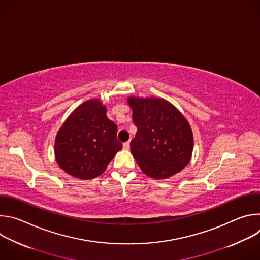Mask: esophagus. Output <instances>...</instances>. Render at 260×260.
I'll list each match as a JSON object with an SVG mask.
<instances>
[{
    "label": "esophagus",
    "instance_id": "1",
    "mask_svg": "<svg viewBox=\"0 0 260 260\" xmlns=\"http://www.w3.org/2000/svg\"><path fill=\"white\" fill-rule=\"evenodd\" d=\"M123 148H124V149H128V148H129V141L123 143Z\"/></svg>",
    "mask_w": 260,
    "mask_h": 260
}]
</instances>
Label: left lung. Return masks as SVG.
Wrapping results in <instances>:
<instances>
[{"label": "left lung", "mask_w": 260, "mask_h": 260, "mask_svg": "<svg viewBox=\"0 0 260 260\" xmlns=\"http://www.w3.org/2000/svg\"><path fill=\"white\" fill-rule=\"evenodd\" d=\"M138 127L131 152L151 178H169L187 166L193 149L191 127L180 111L160 98L127 100Z\"/></svg>", "instance_id": "8db88e82"}]
</instances>
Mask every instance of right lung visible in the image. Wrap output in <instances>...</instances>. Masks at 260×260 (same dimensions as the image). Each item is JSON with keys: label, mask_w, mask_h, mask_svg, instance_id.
<instances>
[{"label": "right lung", "mask_w": 260, "mask_h": 260, "mask_svg": "<svg viewBox=\"0 0 260 260\" xmlns=\"http://www.w3.org/2000/svg\"><path fill=\"white\" fill-rule=\"evenodd\" d=\"M106 112L100 100L86 101L73 111L57 132L55 159L69 175L83 180L95 178L122 148L116 136L117 125Z\"/></svg>", "instance_id": "obj_1"}]
</instances>
